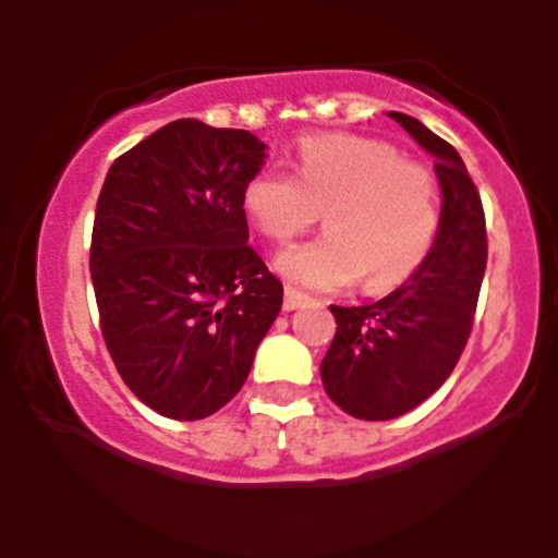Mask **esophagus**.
Returning <instances> with one entry per match:
<instances>
[{
	"mask_svg": "<svg viewBox=\"0 0 558 558\" xmlns=\"http://www.w3.org/2000/svg\"><path fill=\"white\" fill-rule=\"evenodd\" d=\"M310 296H304V293L296 291V288H286V299H283V312H293L299 310V306H304Z\"/></svg>",
	"mask_w": 558,
	"mask_h": 558,
	"instance_id": "esophagus-1",
	"label": "esophagus"
}]
</instances>
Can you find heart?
I'll return each mask as SVG.
<instances>
[{"mask_svg": "<svg viewBox=\"0 0 558 558\" xmlns=\"http://www.w3.org/2000/svg\"><path fill=\"white\" fill-rule=\"evenodd\" d=\"M243 213L265 239L288 243L325 213L328 233L275 259L293 288L332 293L367 278L386 291L420 270L440 228L435 175L386 141L312 136L293 175L265 168L243 185Z\"/></svg>", "mask_w": 558, "mask_h": 558, "instance_id": "b5f03b06", "label": "heart"}]
</instances>
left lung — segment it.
I'll return each instance as SVG.
<instances>
[{
	"instance_id": "1",
	"label": "left lung",
	"mask_w": 558,
	"mask_h": 558,
	"mask_svg": "<svg viewBox=\"0 0 558 558\" xmlns=\"http://www.w3.org/2000/svg\"><path fill=\"white\" fill-rule=\"evenodd\" d=\"M435 159L440 228L420 270L364 306H330L338 328L319 364L325 393L356 420H396L446 383L462 356L483 286L488 239L464 159L417 118L388 112Z\"/></svg>"
}]
</instances>
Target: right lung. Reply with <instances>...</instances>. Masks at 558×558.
I'll return each instance as SVG.
<instances>
[{
    "mask_svg": "<svg viewBox=\"0 0 558 558\" xmlns=\"http://www.w3.org/2000/svg\"><path fill=\"white\" fill-rule=\"evenodd\" d=\"M265 157L254 133L185 118L114 159L101 185L92 235L101 336L125 386L162 417L226 407L283 306L241 204Z\"/></svg>",
    "mask_w": 558,
    "mask_h": 558,
    "instance_id": "add662e5",
    "label": "right lung"
}]
</instances>
